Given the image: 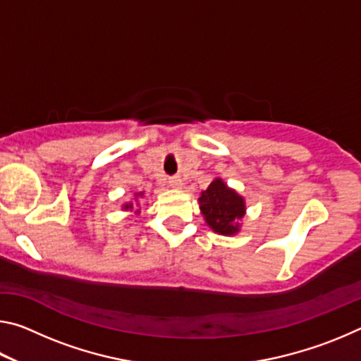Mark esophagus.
Segmentation results:
<instances>
[{"label": "esophagus", "instance_id": "esophagus-1", "mask_svg": "<svg viewBox=\"0 0 361 361\" xmlns=\"http://www.w3.org/2000/svg\"><path fill=\"white\" fill-rule=\"evenodd\" d=\"M169 183H170V186H172L173 189H181L183 188V180L180 178V176H172Z\"/></svg>", "mask_w": 361, "mask_h": 361}]
</instances>
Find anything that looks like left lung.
Returning a JSON list of instances; mask_svg holds the SVG:
<instances>
[{
  "mask_svg": "<svg viewBox=\"0 0 361 361\" xmlns=\"http://www.w3.org/2000/svg\"><path fill=\"white\" fill-rule=\"evenodd\" d=\"M200 212L205 223L221 235H234L239 232V221L245 216V200L231 189L221 178H215L199 197Z\"/></svg>",
  "mask_w": 361,
  "mask_h": 361,
  "instance_id": "8db88e82",
  "label": "left lung"
}]
</instances>
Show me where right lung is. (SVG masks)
I'll list each match as a JSON object with an SVG mask.
<instances>
[{
  "mask_svg": "<svg viewBox=\"0 0 361 361\" xmlns=\"http://www.w3.org/2000/svg\"><path fill=\"white\" fill-rule=\"evenodd\" d=\"M137 195V197H142V195H143V192H137L135 194ZM122 209H124V210H133V204L132 202H129V204H124V207H122ZM137 213H140V210H137Z\"/></svg>",
  "mask_w": 361,
  "mask_h": 361,
  "instance_id": "right-lung-1",
  "label": "right lung"
}]
</instances>
